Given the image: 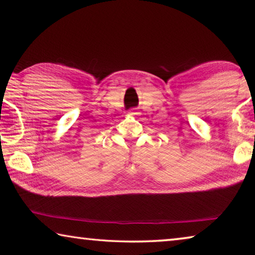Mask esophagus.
Here are the masks:
<instances>
[{
  "label": "esophagus",
  "instance_id": "esophagus-1",
  "mask_svg": "<svg viewBox=\"0 0 255 255\" xmlns=\"http://www.w3.org/2000/svg\"><path fill=\"white\" fill-rule=\"evenodd\" d=\"M138 114H139V112H138L136 109H131L130 111L128 112L129 116H136V115H138Z\"/></svg>",
  "mask_w": 255,
  "mask_h": 255
}]
</instances>
